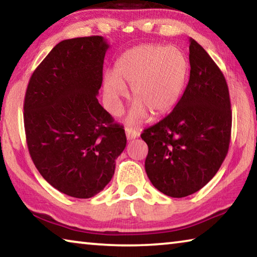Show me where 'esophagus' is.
Masks as SVG:
<instances>
[{
  "mask_svg": "<svg viewBox=\"0 0 257 257\" xmlns=\"http://www.w3.org/2000/svg\"><path fill=\"white\" fill-rule=\"evenodd\" d=\"M125 136H127L128 141H132V139H135L139 136V133L133 128H127L125 129Z\"/></svg>",
  "mask_w": 257,
  "mask_h": 257,
  "instance_id": "esophagus-1",
  "label": "esophagus"
}]
</instances>
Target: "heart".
I'll return each instance as SVG.
<instances>
[{
  "instance_id": "b5f03b06",
  "label": "heart",
  "mask_w": 257,
  "mask_h": 257,
  "mask_svg": "<svg viewBox=\"0 0 257 257\" xmlns=\"http://www.w3.org/2000/svg\"><path fill=\"white\" fill-rule=\"evenodd\" d=\"M187 70L186 56L176 47L146 45L129 50L116 61L113 76L104 78L108 108L118 114L121 98L127 95L125 88H132L135 106L129 114V123L142 122L149 113L163 115L179 98Z\"/></svg>"
}]
</instances>
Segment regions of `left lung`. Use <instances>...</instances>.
<instances>
[{
    "instance_id": "obj_1",
    "label": "left lung",
    "mask_w": 257,
    "mask_h": 257,
    "mask_svg": "<svg viewBox=\"0 0 257 257\" xmlns=\"http://www.w3.org/2000/svg\"><path fill=\"white\" fill-rule=\"evenodd\" d=\"M190 76L170 114L145 129L147 177L170 197L196 193L219 170L231 137V104L222 71L190 38Z\"/></svg>"
}]
</instances>
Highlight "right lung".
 Wrapping results in <instances>:
<instances>
[{"label":"right lung","mask_w":257,"mask_h":257,"mask_svg":"<svg viewBox=\"0 0 257 257\" xmlns=\"http://www.w3.org/2000/svg\"><path fill=\"white\" fill-rule=\"evenodd\" d=\"M102 36L56 44L33 72L24 103L28 151L42 177L68 196L90 198L114 175L127 138L123 125L98 103Z\"/></svg>","instance_id":"right-lung-1"}]
</instances>
